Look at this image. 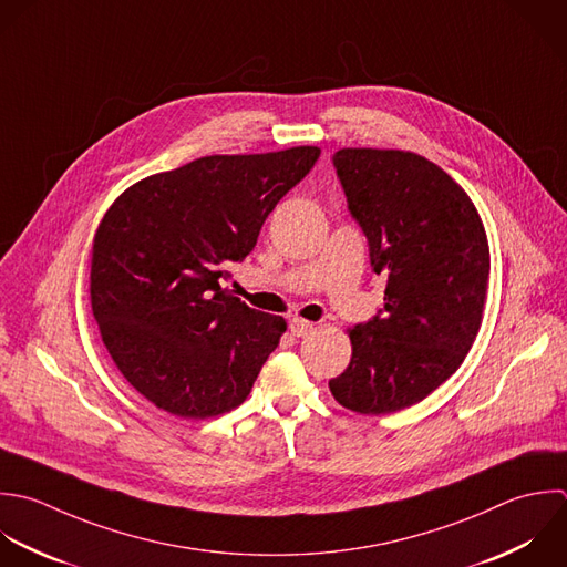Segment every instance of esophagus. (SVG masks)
<instances>
[{
    "label": "esophagus",
    "instance_id": "esophagus-1",
    "mask_svg": "<svg viewBox=\"0 0 567 567\" xmlns=\"http://www.w3.org/2000/svg\"><path fill=\"white\" fill-rule=\"evenodd\" d=\"M313 322H307V320H302V318H293L291 320V324H289V329H291V333L296 336V338H305L307 333H311L313 331Z\"/></svg>",
    "mask_w": 567,
    "mask_h": 567
}]
</instances>
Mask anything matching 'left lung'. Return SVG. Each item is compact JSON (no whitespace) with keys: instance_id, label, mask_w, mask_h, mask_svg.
<instances>
[{"instance_id":"8db88e82","label":"left lung","mask_w":567,"mask_h":567,"mask_svg":"<svg viewBox=\"0 0 567 567\" xmlns=\"http://www.w3.org/2000/svg\"><path fill=\"white\" fill-rule=\"evenodd\" d=\"M333 165L386 289L382 316L349 329L353 355L329 389L349 411L389 415L429 398L468 355L484 318L488 238L462 185L415 152L344 147Z\"/></svg>"}]
</instances>
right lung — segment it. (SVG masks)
I'll list each match as a JSON object with an SVG mask.
<instances>
[{"mask_svg":"<svg viewBox=\"0 0 567 567\" xmlns=\"http://www.w3.org/2000/svg\"><path fill=\"white\" fill-rule=\"evenodd\" d=\"M318 156L316 145L203 156L110 205L92 240L90 302L112 362L147 402L207 420L247 400L287 322L220 280Z\"/></svg>","mask_w":567,"mask_h":567,"instance_id":"right-lung-1","label":"right lung"}]
</instances>
